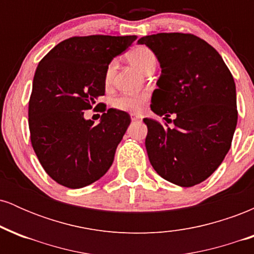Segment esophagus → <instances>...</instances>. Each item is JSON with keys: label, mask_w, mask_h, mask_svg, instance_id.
Wrapping results in <instances>:
<instances>
[{"label": "esophagus", "mask_w": 254, "mask_h": 254, "mask_svg": "<svg viewBox=\"0 0 254 254\" xmlns=\"http://www.w3.org/2000/svg\"><path fill=\"white\" fill-rule=\"evenodd\" d=\"M131 119H132L133 122H137V121H142V117L138 115H131Z\"/></svg>", "instance_id": "34e87169"}]
</instances>
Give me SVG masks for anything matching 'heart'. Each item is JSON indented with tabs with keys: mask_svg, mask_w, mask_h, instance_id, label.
I'll use <instances>...</instances> for the list:
<instances>
[{
	"mask_svg": "<svg viewBox=\"0 0 254 254\" xmlns=\"http://www.w3.org/2000/svg\"><path fill=\"white\" fill-rule=\"evenodd\" d=\"M130 62L136 65L139 70L147 71L150 66L156 64V57L149 48L139 45L133 48L127 55ZM116 61H111L105 71V83L110 84L113 80L116 71ZM148 100V93H137V94H122L113 100V107L121 111H127L131 113H138L143 110Z\"/></svg>",
	"mask_w": 254,
	"mask_h": 254,
	"instance_id": "heart-1",
	"label": "heart"
}]
</instances>
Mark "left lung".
<instances>
[{"instance_id": "left-lung-1", "label": "left lung", "mask_w": 254, "mask_h": 254, "mask_svg": "<svg viewBox=\"0 0 254 254\" xmlns=\"http://www.w3.org/2000/svg\"><path fill=\"white\" fill-rule=\"evenodd\" d=\"M161 66L150 109L165 119L176 113L174 127L144 118L145 148L151 166L167 182L190 188L222 164L238 123L237 90L220 54L189 33L142 37Z\"/></svg>"}]
</instances>
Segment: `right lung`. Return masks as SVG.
Returning <instances> with one entry per match:
<instances>
[{
    "label": "right lung",
    "instance_id": "obj_1",
    "mask_svg": "<svg viewBox=\"0 0 254 254\" xmlns=\"http://www.w3.org/2000/svg\"><path fill=\"white\" fill-rule=\"evenodd\" d=\"M136 38L72 37L38 64L28 104L32 147L46 173L65 188L90 185L112 165L130 116L109 109L94 124L83 115L105 94L109 63Z\"/></svg>",
    "mask_w": 254,
    "mask_h": 254
}]
</instances>
